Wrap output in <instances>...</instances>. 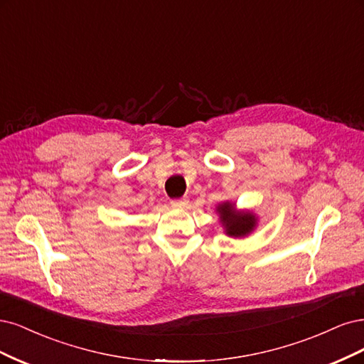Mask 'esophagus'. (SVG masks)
Wrapping results in <instances>:
<instances>
[{
	"mask_svg": "<svg viewBox=\"0 0 364 364\" xmlns=\"http://www.w3.org/2000/svg\"><path fill=\"white\" fill-rule=\"evenodd\" d=\"M187 204H189V199H187V198H178V199H172V201H171V205L173 208H183Z\"/></svg>",
	"mask_w": 364,
	"mask_h": 364,
	"instance_id": "obj_1",
	"label": "esophagus"
}]
</instances>
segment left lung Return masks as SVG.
<instances>
[{
	"label": "left lung",
	"mask_w": 364,
	"mask_h": 364,
	"mask_svg": "<svg viewBox=\"0 0 364 364\" xmlns=\"http://www.w3.org/2000/svg\"><path fill=\"white\" fill-rule=\"evenodd\" d=\"M219 213V219L222 222L227 236L231 237H245L254 231L257 227V216L252 212H243V210H236V205L232 203H222L216 207Z\"/></svg>",
	"instance_id": "left-lung-1"
}]
</instances>
